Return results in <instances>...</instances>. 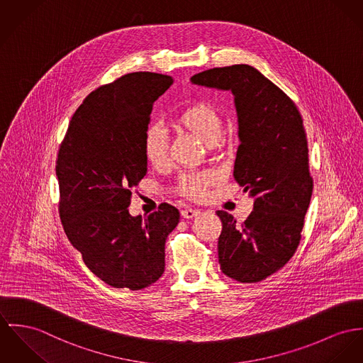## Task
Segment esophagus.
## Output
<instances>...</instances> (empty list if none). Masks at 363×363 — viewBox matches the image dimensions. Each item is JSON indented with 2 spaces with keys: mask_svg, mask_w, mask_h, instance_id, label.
<instances>
[{
  "mask_svg": "<svg viewBox=\"0 0 363 363\" xmlns=\"http://www.w3.org/2000/svg\"><path fill=\"white\" fill-rule=\"evenodd\" d=\"M199 214H200V211H199V210H195V208H185V210H182V211H181V216H182L184 218H186V220L194 218V217L199 216Z\"/></svg>",
  "mask_w": 363,
  "mask_h": 363,
  "instance_id": "esophagus-1",
  "label": "esophagus"
}]
</instances>
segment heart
I'll use <instances>...</instances> for the list:
<instances>
[{
	"label": "heart",
	"mask_w": 363,
	"mask_h": 363,
	"mask_svg": "<svg viewBox=\"0 0 363 363\" xmlns=\"http://www.w3.org/2000/svg\"><path fill=\"white\" fill-rule=\"evenodd\" d=\"M175 125L194 134L207 145H214L223 133V116L213 104L207 101H197L177 116ZM143 155L153 167L167 166L169 160L168 140L162 127L152 125L146 130L143 138ZM217 181L218 175L211 171L185 174L178 182V191L186 197L201 199L207 194V189Z\"/></svg>",
	"instance_id": "obj_1"
}]
</instances>
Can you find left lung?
Masks as SVG:
<instances>
[{
  "label": "left lung",
  "instance_id": "obj_1",
  "mask_svg": "<svg viewBox=\"0 0 363 363\" xmlns=\"http://www.w3.org/2000/svg\"><path fill=\"white\" fill-rule=\"evenodd\" d=\"M191 82L235 96L240 145L233 177L254 197V207L243 223L217 211L223 223L218 261L228 278L261 281L287 264L301 240L313 189L301 114L279 86L249 65L214 67Z\"/></svg>",
  "mask_w": 363,
  "mask_h": 363
}]
</instances>
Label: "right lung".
<instances>
[{
  "mask_svg": "<svg viewBox=\"0 0 363 363\" xmlns=\"http://www.w3.org/2000/svg\"><path fill=\"white\" fill-rule=\"evenodd\" d=\"M172 79L128 73L92 91L60 143L59 216L84 264L116 289L140 290L164 272V246L179 211L162 203L143 217L128 213L131 191L146 175L143 138L155 101Z\"/></svg>",
  "mask_w": 363,
  "mask_h": 363,
  "instance_id": "right-lung-1",
  "label": "right lung"
}]
</instances>
